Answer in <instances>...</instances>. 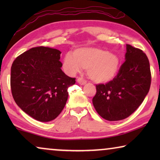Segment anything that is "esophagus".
Masks as SVG:
<instances>
[{"instance_id": "esophagus-1", "label": "esophagus", "mask_w": 160, "mask_h": 160, "mask_svg": "<svg viewBox=\"0 0 160 160\" xmlns=\"http://www.w3.org/2000/svg\"><path fill=\"white\" fill-rule=\"evenodd\" d=\"M77 82L81 85H84L87 84V81L83 79V78H78L77 79Z\"/></svg>"}]
</instances>
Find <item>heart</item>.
Returning a JSON list of instances; mask_svg holds the SVG:
<instances>
[{
	"label": "heart",
	"instance_id": "1",
	"mask_svg": "<svg viewBox=\"0 0 160 160\" xmlns=\"http://www.w3.org/2000/svg\"><path fill=\"white\" fill-rule=\"evenodd\" d=\"M121 60L117 54L98 47H82L65 54L62 67L68 75L73 76L87 68V75L97 83H107L119 73Z\"/></svg>",
	"mask_w": 160,
	"mask_h": 160
}]
</instances>
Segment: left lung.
<instances>
[{"mask_svg": "<svg viewBox=\"0 0 160 160\" xmlns=\"http://www.w3.org/2000/svg\"><path fill=\"white\" fill-rule=\"evenodd\" d=\"M149 61L143 51L126 45L125 62L117 76L106 84L96 85L92 99L96 111L108 121H119L138 108L149 91Z\"/></svg>", "mask_w": 160, "mask_h": 160, "instance_id": "8db88e82", "label": "left lung"}]
</instances>
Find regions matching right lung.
<instances>
[{
    "label": "right lung",
    "instance_id": "add662e5",
    "mask_svg": "<svg viewBox=\"0 0 160 160\" xmlns=\"http://www.w3.org/2000/svg\"><path fill=\"white\" fill-rule=\"evenodd\" d=\"M61 52L34 47L17 57L11 68V89L17 106L39 122L58 117L66 104L68 89L75 78L62 71Z\"/></svg>",
    "mask_w": 160,
    "mask_h": 160
}]
</instances>
